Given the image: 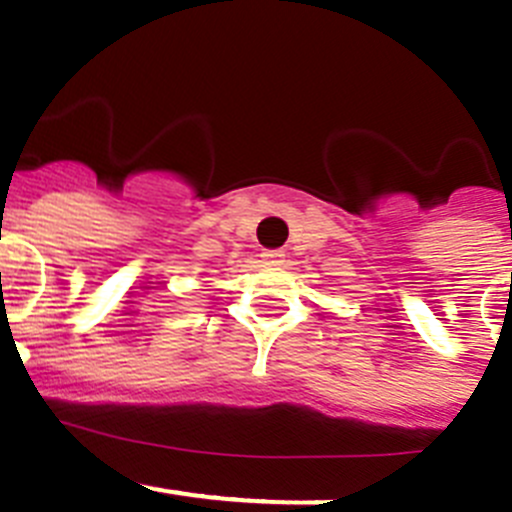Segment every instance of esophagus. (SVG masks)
Wrapping results in <instances>:
<instances>
[{"mask_svg":"<svg viewBox=\"0 0 512 512\" xmlns=\"http://www.w3.org/2000/svg\"><path fill=\"white\" fill-rule=\"evenodd\" d=\"M261 258H263V263H266V266H278V263H283L286 254H283L281 249H273V251H263Z\"/></svg>","mask_w":512,"mask_h":512,"instance_id":"1","label":"esophagus"}]
</instances>
